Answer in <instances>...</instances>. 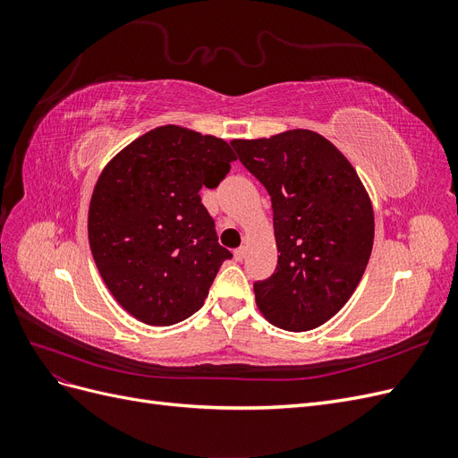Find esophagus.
I'll return each mask as SVG.
<instances>
[{
    "label": "esophagus",
    "mask_w": 458,
    "mask_h": 458,
    "mask_svg": "<svg viewBox=\"0 0 458 458\" xmlns=\"http://www.w3.org/2000/svg\"><path fill=\"white\" fill-rule=\"evenodd\" d=\"M233 256H234V259H237V261H242V259L246 258V246H241V248H237V250L233 252Z\"/></svg>",
    "instance_id": "esophagus-1"
}]
</instances>
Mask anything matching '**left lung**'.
I'll list each match as a JSON object with an SVG mask.
<instances>
[{
    "label": "left lung",
    "mask_w": 458,
    "mask_h": 458,
    "mask_svg": "<svg viewBox=\"0 0 458 458\" xmlns=\"http://www.w3.org/2000/svg\"><path fill=\"white\" fill-rule=\"evenodd\" d=\"M231 145L271 197L279 259L269 279L254 284L259 313L290 332L325 325L352 298L370 258L374 212L363 182L342 150L311 130Z\"/></svg>",
    "instance_id": "obj_1"
}]
</instances>
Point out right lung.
Masks as SVG:
<instances>
[{"instance_id": "obj_1", "label": "right lung", "mask_w": 458, "mask_h": 458, "mask_svg": "<svg viewBox=\"0 0 458 458\" xmlns=\"http://www.w3.org/2000/svg\"><path fill=\"white\" fill-rule=\"evenodd\" d=\"M237 160L227 141L182 126L137 137L93 189L89 248L106 288L137 321L168 327L199 311L231 252L219 246L200 189Z\"/></svg>"}]
</instances>
